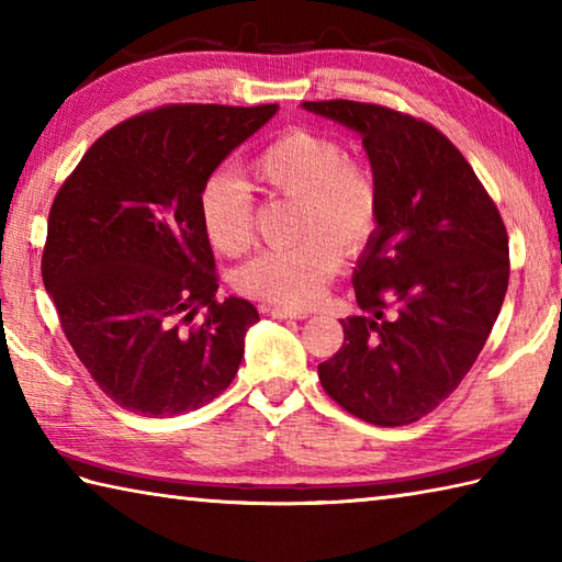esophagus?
Masks as SVG:
<instances>
[{
    "instance_id": "obj_1",
    "label": "esophagus",
    "mask_w": 562,
    "mask_h": 562,
    "mask_svg": "<svg viewBox=\"0 0 562 562\" xmlns=\"http://www.w3.org/2000/svg\"><path fill=\"white\" fill-rule=\"evenodd\" d=\"M268 314L274 316V319H307V316H310V312L290 310V307H270Z\"/></svg>"
}]
</instances>
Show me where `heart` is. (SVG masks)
Here are the masks:
<instances>
[{
	"mask_svg": "<svg viewBox=\"0 0 562 562\" xmlns=\"http://www.w3.org/2000/svg\"><path fill=\"white\" fill-rule=\"evenodd\" d=\"M250 175L268 191L297 199L294 246L268 248L238 270L248 297L304 310L322 297L344 252H359L381 221V187L373 171L344 159L334 139L292 130L250 161ZM199 221L213 248L240 255L252 240V193L240 181L213 175L199 191Z\"/></svg>",
	"mask_w": 562,
	"mask_h": 562,
	"instance_id": "obj_1",
	"label": "heart"
}]
</instances>
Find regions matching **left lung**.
Returning a JSON list of instances; mask_svg holds the SVG:
<instances>
[{"label": "left lung", "mask_w": 562, "mask_h": 562, "mask_svg": "<svg viewBox=\"0 0 562 562\" xmlns=\"http://www.w3.org/2000/svg\"><path fill=\"white\" fill-rule=\"evenodd\" d=\"M359 132L381 187V221L353 270L361 314L319 363L344 411L381 427L432 413L472 369L508 288L496 203L440 130L383 105L302 103Z\"/></svg>", "instance_id": "obj_1"}]
</instances>
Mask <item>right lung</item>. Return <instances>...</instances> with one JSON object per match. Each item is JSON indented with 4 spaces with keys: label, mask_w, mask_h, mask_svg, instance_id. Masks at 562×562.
Segmentation results:
<instances>
[{
    "label": "right lung",
    "mask_w": 562,
    "mask_h": 562,
    "mask_svg": "<svg viewBox=\"0 0 562 562\" xmlns=\"http://www.w3.org/2000/svg\"><path fill=\"white\" fill-rule=\"evenodd\" d=\"M274 112L147 110L95 139L56 193L44 288L80 363L130 413L199 411L236 379L246 331L260 316L248 300H216L199 191Z\"/></svg>",
    "instance_id": "add662e5"
}]
</instances>
